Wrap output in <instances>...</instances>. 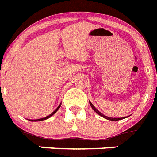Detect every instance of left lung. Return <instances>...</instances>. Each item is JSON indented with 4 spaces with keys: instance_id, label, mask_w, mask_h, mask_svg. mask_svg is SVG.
Returning <instances> with one entry per match:
<instances>
[{
    "instance_id": "left-lung-1",
    "label": "left lung",
    "mask_w": 157,
    "mask_h": 157,
    "mask_svg": "<svg viewBox=\"0 0 157 157\" xmlns=\"http://www.w3.org/2000/svg\"><path fill=\"white\" fill-rule=\"evenodd\" d=\"M89 103H90V105H91V108H92V109H93L94 111L96 113H98L99 115H100L101 117H103L104 118H106V119H108V120H110V121H118V120H121V119H122V117H119V118H115V117H114V118H113V117H107V116H105L104 114H102L100 112H99L98 110L96 109V108H95V106H94V105H92L91 102H90V101H89Z\"/></svg>"
}]
</instances>
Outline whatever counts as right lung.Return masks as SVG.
I'll use <instances>...</instances> for the list:
<instances>
[{"label": "right lung", "instance_id": "obj_1", "mask_svg": "<svg viewBox=\"0 0 157 157\" xmlns=\"http://www.w3.org/2000/svg\"><path fill=\"white\" fill-rule=\"evenodd\" d=\"M60 107H61V105H59L58 107H57V109H56V110H55V111H53V112H52V113L50 114V115H48V116H47V117H44V118H40V119H36V120H30V121H43V120H45V119H48V118H49L50 117H51V116H52V115H53V114H54L55 113L57 112V110L59 109V108H60Z\"/></svg>", "mask_w": 157, "mask_h": 157}]
</instances>
